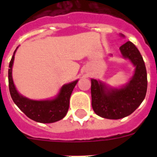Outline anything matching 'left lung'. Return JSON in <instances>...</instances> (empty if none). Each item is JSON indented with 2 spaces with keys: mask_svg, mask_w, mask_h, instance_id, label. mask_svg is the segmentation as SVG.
Returning a JSON list of instances; mask_svg holds the SVG:
<instances>
[{
  "mask_svg": "<svg viewBox=\"0 0 157 157\" xmlns=\"http://www.w3.org/2000/svg\"><path fill=\"white\" fill-rule=\"evenodd\" d=\"M120 49L123 57L130 59L135 66L130 82L119 90H109L101 82L91 79L93 109L101 117L110 120L122 119L134 112L145 99L147 91L146 68L137 47L127 41Z\"/></svg>",
  "mask_w": 157,
  "mask_h": 157,
  "instance_id": "8db88e82",
  "label": "left lung"
}]
</instances>
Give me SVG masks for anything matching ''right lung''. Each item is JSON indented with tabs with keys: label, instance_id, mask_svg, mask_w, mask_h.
I'll return each instance as SVG.
<instances>
[{
	"label": "right lung",
	"instance_id": "add662e5",
	"mask_svg": "<svg viewBox=\"0 0 157 157\" xmlns=\"http://www.w3.org/2000/svg\"><path fill=\"white\" fill-rule=\"evenodd\" d=\"M14 52L8 68V86L11 97L20 110L27 117L38 123H51L62 120L69 109L70 97L78 80L63 86L59 95L50 101H33L24 98L16 90L12 76V68L14 61Z\"/></svg>",
	"mask_w": 157,
	"mask_h": 157
}]
</instances>
